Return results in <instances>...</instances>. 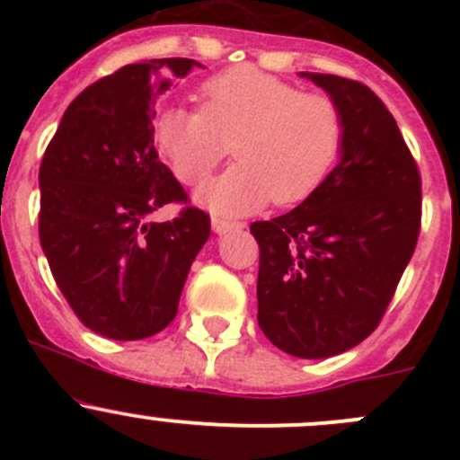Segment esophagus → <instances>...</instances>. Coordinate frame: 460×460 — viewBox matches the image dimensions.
I'll list each match as a JSON object with an SVG mask.
<instances>
[{"label": "esophagus", "mask_w": 460, "mask_h": 460, "mask_svg": "<svg viewBox=\"0 0 460 460\" xmlns=\"http://www.w3.org/2000/svg\"><path fill=\"white\" fill-rule=\"evenodd\" d=\"M211 225L216 234H226V231H234V229H243V222L238 220H229V217H222V216H213L211 217Z\"/></svg>", "instance_id": "obj_1"}]
</instances>
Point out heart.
<instances>
[{
  "mask_svg": "<svg viewBox=\"0 0 460 460\" xmlns=\"http://www.w3.org/2000/svg\"><path fill=\"white\" fill-rule=\"evenodd\" d=\"M200 106L166 104L153 118V142L180 182L196 187L229 153L238 160L198 191L217 213H247L273 200L312 196L345 140L333 97L300 91L256 66H234L200 84Z\"/></svg>",
  "mask_w": 460,
  "mask_h": 460,
  "instance_id": "heart-1",
  "label": "heart"
}]
</instances>
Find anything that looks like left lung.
I'll return each instance as SVG.
<instances>
[{
    "label": "left lung",
    "mask_w": 460,
    "mask_h": 460,
    "mask_svg": "<svg viewBox=\"0 0 460 460\" xmlns=\"http://www.w3.org/2000/svg\"><path fill=\"white\" fill-rule=\"evenodd\" d=\"M345 118L341 162L303 204L252 222L260 247L258 324L296 358H329L383 320L420 234V171L369 86L303 73Z\"/></svg>",
    "instance_id": "left-lung-1"
}]
</instances>
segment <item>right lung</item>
I'll list each match as a JSON object with an SVG mask.
<instances>
[{"instance_id": "right-lung-1", "label": "right lung", "mask_w": 460, "mask_h": 460, "mask_svg": "<svg viewBox=\"0 0 460 460\" xmlns=\"http://www.w3.org/2000/svg\"><path fill=\"white\" fill-rule=\"evenodd\" d=\"M193 59L127 64L68 104L40 164V243L84 327L142 341L169 327L184 280L211 234L153 144L155 104ZM183 207L173 221L147 216Z\"/></svg>"}]
</instances>
